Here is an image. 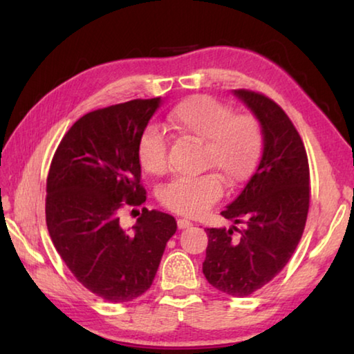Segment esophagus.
Listing matches in <instances>:
<instances>
[{
  "mask_svg": "<svg viewBox=\"0 0 354 354\" xmlns=\"http://www.w3.org/2000/svg\"><path fill=\"white\" fill-rule=\"evenodd\" d=\"M192 225V221L190 220H187V218H178V227L179 230H184V227H190Z\"/></svg>",
  "mask_w": 354,
  "mask_h": 354,
  "instance_id": "esophagus-1",
  "label": "esophagus"
}]
</instances>
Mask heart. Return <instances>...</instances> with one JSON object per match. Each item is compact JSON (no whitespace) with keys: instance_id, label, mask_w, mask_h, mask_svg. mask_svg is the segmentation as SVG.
Returning a JSON list of instances; mask_svg holds the SVG:
<instances>
[{"instance_id":"1","label":"heart","mask_w":354,"mask_h":354,"mask_svg":"<svg viewBox=\"0 0 354 354\" xmlns=\"http://www.w3.org/2000/svg\"><path fill=\"white\" fill-rule=\"evenodd\" d=\"M169 127L178 134L203 142L201 165L212 169L203 175H178L159 190V200L170 211L195 217L211 207L223 195V181L242 183L256 164L261 151V128L247 112H232L230 106L206 95L179 103L169 113ZM169 142L154 124L142 131L137 142V159L142 169L160 175L167 169Z\"/></svg>"}]
</instances>
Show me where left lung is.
Wrapping results in <instances>:
<instances>
[{"instance_id":"1","label":"left lung","mask_w":354,"mask_h":354,"mask_svg":"<svg viewBox=\"0 0 354 354\" xmlns=\"http://www.w3.org/2000/svg\"><path fill=\"white\" fill-rule=\"evenodd\" d=\"M234 93L261 122L262 154L237 198L221 215L241 227H206L203 273L232 297H247L277 277L295 251L309 212V162L292 120L263 93Z\"/></svg>"}]
</instances>
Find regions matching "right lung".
Here are the masks:
<instances>
[{
  "label": "right lung",
  "instance_id": "add662e5",
  "mask_svg": "<svg viewBox=\"0 0 354 354\" xmlns=\"http://www.w3.org/2000/svg\"><path fill=\"white\" fill-rule=\"evenodd\" d=\"M160 98L131 100L82 115L53 156L45 215L53 245L70 272L95 295L133 301L153 284L176 220L142 209L133 232L120 225L127 207L140 206L137 142Z\"/></svg>",
  "mask_w": 354,
  "mask_h": 354
}]
</instances>
